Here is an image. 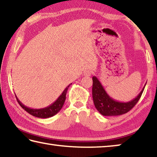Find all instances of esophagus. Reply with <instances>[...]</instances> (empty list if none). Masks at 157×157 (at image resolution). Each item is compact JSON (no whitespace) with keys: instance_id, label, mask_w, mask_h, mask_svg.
Here are the masks:
<instances>
[{"instance_id":"obj_1","label":"esophagus","mask_w":157,"mask_h":157,"mask_svg":"<svg viewBox=\"0 0 157 157\" xmlns=\"http://www.w3.org/2000/svg\"><path fill=\"white\" fill-rule=\"evenodd\" d=\"M91 74H92V71L90 70H86V71H84V76H91Z\"/></svg>"}]
</instances>
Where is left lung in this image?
<instances>
[{"label": "left lung", "instance_id": "obj_1", "mask_svg": "<svg viewBox=\"0 0 157 157\" xmlns=\"http://www.w3.org/2000/svg\"><path fill=\"white\" fill-rule=\"evenodd\" d=\"M92 78V95L95 107L102 115L105 116H119L128 112L139 102L145 86V85L142 91L134 99L127 102H122L113 100L107 94L96 77L94 76Z\"/></svg>", "mask_w": 157, "mask_h": 157}]
</instances>
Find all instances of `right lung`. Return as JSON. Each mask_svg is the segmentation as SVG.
I'll return each mask as SVG.
<instances>
[{
  "label": "right lung",
  "instance_id": "right-lung-1",
  "mask_svg": "<svg viewBox=\"0 0 157 157\" xmlns=\"http://www.w3.org/2000/svg\"><path fill=\"white\" fill-rule=\"evenodd\" d=\"M71 84H69L68 86L66 87L64 90H63L62 94L60 95V96L57 98L55 102H53L52 105H50V106H48V107H45L43 109H34L27 107L26 106L23 105L22 103L18 100L17 95H15V96L17 98V100L18 101V104L20 105L21 107H22L23 109L27 111L28 113L31 114V115H33V116L37 117V118H50V117L55 116V114H57L58 112H59V111L61 110V109L62 108L66 100V92H67V90L68 89V87L70 86Z\"/></svg>",
  "mask_w": 157,
  "mask_h": 157
}]
</instances>
